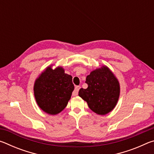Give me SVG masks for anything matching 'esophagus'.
Masks as SVG:
<instances>
[{
  "label": "esophagus",
  "instance_id": "1",
  "mask_svg": "<svg viewBox=\"0 0 154 154\" xmlns=\"http://www.w3.org/2000/svg\"><path fill=\"white\" fill-rule=\"evenodd\" d=\"M80 88H81V87L79 86V85H78V86H75L73 92H72V96H77L78 92H79V90Z\"/></svg>",
  "mask_w": 154,
  "mask_h": 154
}]
</instances>
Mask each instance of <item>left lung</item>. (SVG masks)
I'll return each instance as SVG.
<instances>
[{
    "instance_id": "8db88e82",
    "label": "left lung",
    "mask_w": 154,
    "mask_h": 154,
    "mask_svg": "<svg viewBox=\"0 0 154 154\" xmlns=\"http://www.w3.org/2000/svg\"><path fill=\"white\" fill-rule=\"evenodd\" d=\"M86 89L81 88L79 96L96 114H107L117 105L120 93L118 79L107 66L94 70L86 77Z\"/></svg>"
}]
</instances>
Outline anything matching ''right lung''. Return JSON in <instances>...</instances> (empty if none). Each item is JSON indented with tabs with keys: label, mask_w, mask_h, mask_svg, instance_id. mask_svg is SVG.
<instances>
[{
	"label": "right lung",
	"mask_w": 154,
	"mask_h": 154,
	"mask_svg": "<svg viewBox=\"0 0 154 154\" xmlns=\"http://www.w3.org/2000/svg\"><path fill=\"white\" fill-rule=\"evenodd\" d=\"M74 90L72 76L64 72L61 66H51L35 80L34 94L38 106L45 113L56 115L66 107Z\"/></svg>",
	"instance_id": "add662e5"
}]
</instances>
